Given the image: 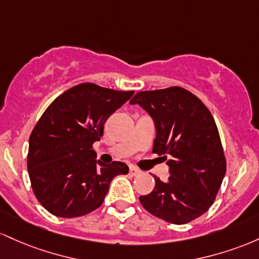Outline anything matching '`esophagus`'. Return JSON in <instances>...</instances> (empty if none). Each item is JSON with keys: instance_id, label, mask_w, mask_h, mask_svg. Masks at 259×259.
Masks as SVG:
<instances>
[{"instance_id": "obj_1", "label": "esophagus", "mask_w": 259, "mask_h": 259, "mask_svg": "<svg viewBox=\"0 0 259 259\" xmlns=\"http://www.w3.org/2000/svg\"><path fill=\"white\" fill-rule=\"evenodd\" d=\"M139 174H141V171H139L137 167H135V166L130 167V175L131 176H137V175H139Z\"/></svg>"}]
</instances>
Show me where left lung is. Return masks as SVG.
<instances>
[{"label":"left lung","mask_w":259,"mask_h":259,"mask_svg":"<svg viewBox=\"0 0 259 259\" xmlns=\"http://www.w3.org/2000/svg\"><path fill=\"white\" fill-rule=\"evenodd\" d=\"M155 124L153 153L166 160L170 177L141 196L142 205L171 224H186L204 214L215 199L226 161L215 121L204 104L180 87L139 92L130 101Z\"/></svg>","instance_id":"obj_1"}]
</instances>
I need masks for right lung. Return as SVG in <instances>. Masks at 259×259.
<instances>
[{"instance_id":"obj_1","label":"right lung","mask_w":259,"mask_h":259,"mask_svg":"<svg viewBox=\"0 0 259 259\" xmlns=\"http://www.w3.org/2000/svg\"><path fill=\"white\" fill-rule=\"evenodd\" d=\"M135 92L83 83L66 91L46 109L29 138L28 172L34 194L54 215L77 218L103 204L124 162L97 160L93 144L104 123Z\"/></svg>"}]
</instances>
